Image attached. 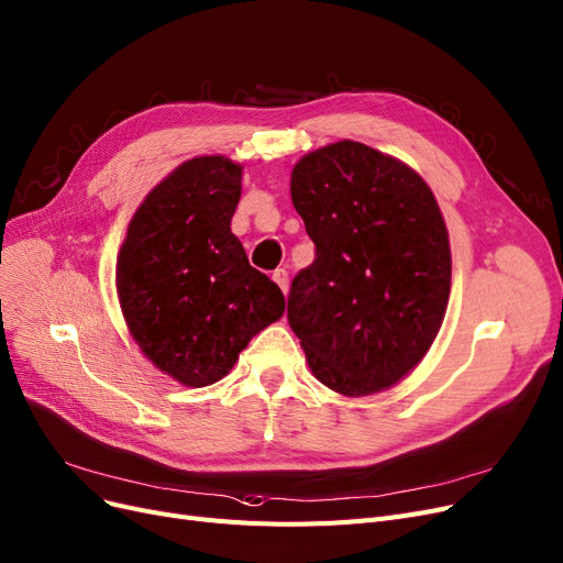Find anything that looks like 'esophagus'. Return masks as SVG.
<instances>
[{"instance_id": "obj_1", "label": "esophagus", "mask_w": 563, "mask_h": 563, "mask_svg": "<svg viewBox=\"0 0 563 563\" xmlns=\"http://www.w3.org/2000/svg\"><path fill=\"white\" fill-rule=\"evenodd\" d=\"M273 279H275V284L284 290V294H286V290H288V273H286V269L284 267H279V269H275V273H273Z\"/></svg>"}]
</instances>
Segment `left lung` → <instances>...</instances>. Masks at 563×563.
Returning a JSON list of instances; mask_svg holds the SVG:
<instances>
[{
    "instance_id": "left-lung-1",
    "label": "left lung",
    "mask_w": 563,
    "mask_h": 563,
    "mask_svg": "<svg viewBox=\"0 0 563 563\" xmlns=\"http://www.w3.org/2000/svg\"><path fill=\"white\" fill-rule=\"evenodd\" d=\"M290 198L317 246L288 294L313 376L349 397L390 388L432 346L451 294L434 194L393 156L342 141L302 156Z\"/></svg>"
}]
</instances>
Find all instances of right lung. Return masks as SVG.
I'll return each instance as SVG.
<instances>
[{
  "mask_svg": "<svg viewBox=\"0 0 563 563\" xmlns=\"http://www.w3.org/2000/svg\"><path fill=\"white\" fill-rule=\"evenodd\" d=\"M242 168L198 156L156 185L133 214L118 294L133 340L179 384L227 376L252 336L284 313V294L250 265L231 219Z\"/></svg>",
  "mask_w": 563,
  "mask_h": 563,
  "instance_id": "1",
  "label": "right lung"
}]
</instances>
